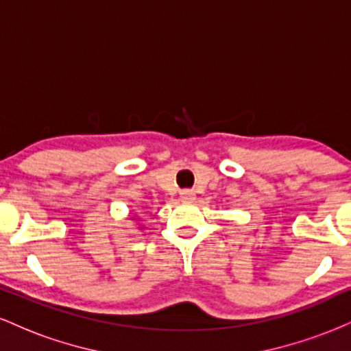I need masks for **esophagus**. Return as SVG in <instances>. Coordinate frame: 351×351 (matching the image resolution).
Segmentation results:
<instances>
[{"instance_id": "34e87169", "label": "esophagus", "mask_w": 351, "mask_h": 351, "mask_svg": "<svg viewBox=\"0 0 351 351\" xmlns=\"http://www.w3.org/2000/svg\"><path fill=\"white\" fill-rule=\"evenodd\" d=\"M180 198L183 201H193L196 198V195H195V191H183V193H181Z\"/></svg>"}]
</instances>
